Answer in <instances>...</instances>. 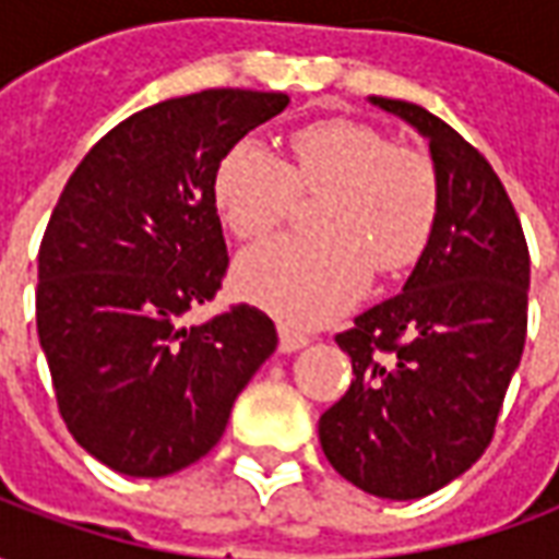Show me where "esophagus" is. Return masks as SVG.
<instances>
[{
	"label": "esophagus",
	"instance_id": "34e87169",
	"mask_svg": "<svg viewBox=\"0 0 559 559\" xmlns=\"http://www.w3.org/2000/svg\"><path fill=\"white\" fill-rule=\"evenodd\" d=\"M278 338H281V350L284 353L302 350L305 344H311V335H305V332L287 326V323H281L278 326Z\"/></svg>",
	"mask_w": 559,
	"mask_h": 559
}]
</instances>
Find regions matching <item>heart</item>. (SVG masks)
Segmentation results:
<instances>
[{"instance_id": "b5f03b06", "label": "heart", "mask_w": 559, "mask_h": 559, "mask_svg": "<svg viewBox=\"0 0 559 559\" xmlns=\"http://www.w3.org/2000/svg\"><path fill=\"white\" fill-rule=\"evenodd\" d=\"M290 164L257 140L233 143L215 170V206L239 239H263L299 194H323L320 236H287L245 251L236 287L296 326L326 323L368 287L371 269L413 266L440 218V173L413 146L353 119L293 131Z\"/></svg>"}]
</instances>
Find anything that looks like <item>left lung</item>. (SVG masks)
I'll return each mask as SVG.
<instances>
[{
  "label": "left lung",
  "mask_w": 559,
  "mask_h": 559,
  "mask_svg": "<svg viewBox=\"0 0 559 559\" xmlns=\"http://www.w3.org/2000/svg\"><path fill=\"white\" fill-rule=\"evenodd\" d=\"M371 102L428 138L440 218L404 290L335 335L353 383L320 416V445L356 488L416 500L491 443L527 338L530 251L479 148L419 104Z\"/></svg>",
  "instance_id": "1"
}]
</instances>
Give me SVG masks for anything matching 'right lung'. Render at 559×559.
Wrapping results in <instances>:
<instances>
[{"label":"right lung","instance_id":"right-lung-1","mask_svg":"<svg viewBox=\"0 0 559 559\" xmlns=\"http://www.w3.org/2000/svg\"><path fill=\"white\" fill-rule=\"evenodd\" d=\"M284 92L203 90L110 128L71 173L38 251L35 317L71 437L126 476H167L218 443L233 401L278 347L254 305L200 326L230 254L215 170Z\"/></svg>","mask_w":559,"mask_h":559}]
</instances>
